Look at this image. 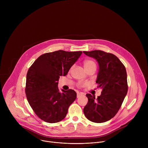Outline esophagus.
<instances>
[{
  "mask_svg": "<svg viewBox=\"0 0 148 148\" xmlns=\"http://www.w3.org/2000/svg\"><path fill=\"white\" fill-rule=\"evenodd\" d=\"M84 95V94L82 93V92H77V98H79L80 96H82V95Z\"/></svg>",
  "mask_w": 148,
  "mask_h": 148,
  "instance_id": "obj_1",
  "label": "esophagus"
}]
</instances>
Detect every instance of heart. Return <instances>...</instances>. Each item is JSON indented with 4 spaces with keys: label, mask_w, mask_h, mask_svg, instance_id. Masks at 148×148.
<instances>
[{
    "label": "heart",
    "mask_w": 148,
    "mask_h": 148,
    "mask_svg": "<svg viewBox=\"0 0 148 148\" xmlns=\"http://www.w3.org/2000/svg\"><path fill=\"white\" fill-rule=\"evenodd\" d=\"M83 66H84V69H85L86 71L90 69L93 68V67L96 68V64H95V62L91 60H87L84 61L83 62ZM78 85L81 86V84H79Z\"/></svg>",
    "instance_id": "obj_1"
}]
</instances>
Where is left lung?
Returning <instances> with one entry per match:
<instances>
[{"label": "left lung", "instance_id": "1", "mask_svg": "<svg viewBox=\"0 0 148 148\" xmlns=\"http://www.w3.org/2000/svg\"><path fill=\"white\" fill-rule=\"evenodd\" d=\"M97 60L99 72L96 82L101 88V95H86L88 103L84 108L86 118L95 123H102L115 116L127 94V74L124 65L114 54L101 50L83 51Z\"/></svg>", "mask_w": 148, "mask_h": 148}]
</instances>
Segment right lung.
<instances>
[{
  "label": "right lung",
  "instance_id": "1",
  "mask_svg": "<svg viewBox=\"0 0 148 148\" xmlns=\"http://www.w3.org/2000/svg\"><path fill=\"white\" fill-rule=\"evenodd\" d=\"M82 51L58 50L38 57L29 68L25 92L27 101L37 116L48 123H56L64 119L70 105L77 98L71 89L58 88L60 76H66Z\"/></svg>",
  "mask_w": 148,
  "mask_h": 148
}]
</instances>
